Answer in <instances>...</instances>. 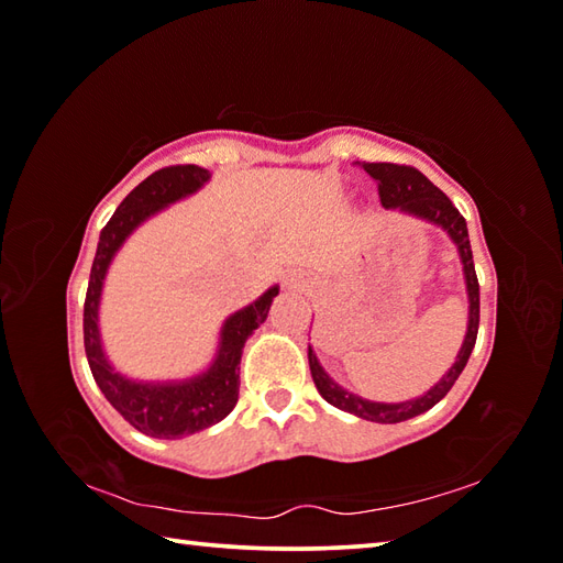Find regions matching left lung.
I'll return each instance as SVG.
<instances>
[{
    "mask_svg": "<svg viewBox=\"0 0 563 563\" xmlns=\"http://www.w3.org/2000/svg\"><path fill=\"white\" fill-rule=\"evenodd\" d=\"M360 168H365V174H369L377 180V194L385 208H402V211H409L419 218H427V221H432L437 225H442L444 231L450 233L456 247H460L466 290H470V328H466L464 345L460 350V355H456V362L452 365L450 373H446L440 383L430 389V393L417 399H409V402L383 405V402H369V399H362L357 395H350L347 389H342L338 383H332V379L325 375V369L320 367V362L316 355H312V350L308 352L312 379H316L318 393L325 397V402H330L338 409H345L350 415L369 419V422L397 424V422H405V419H412L417 415L427 412V409H432L446 393H450L452 385L456 383V377L462 375L466 360H470L474 350L476 330H479V280H476L470 233H466L464 216L456 211L454 203L432 184L430 178L419 174L417 168L402 166V164H365V161H362Z\"/></svg>",
    "mask_w": 563,
    "mask_h": 563,
    "instance_id": "8db88e82",
    "label": "left lung"
}]
</instances>
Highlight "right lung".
Returning <instances> with one entry per match:
<instances>
[{
  "label": "right lung",
  "mask_w": 563,
  "mask_h": 563,
  "mask_svg": "<svg viewBox=\"0 0 563 563\" xmlns=\"http://www.w3.org/2000/svg\"><path fill=\"white\" fill-rule=\"evenodd\" d=\"M208 180V170L194 164L166 166L151 174L146 180L131 190L123 198L117 213L109 218L99 235L97 258L91 265L87 300H84V350L91 367V375L97 379L103 397L109 399L113 409L126 419L129 424L136 427L139 432L158 440H178V437L201 432L206 427L221 422L223 417L231 415L238 402V365H241L243 345L251 332L268 318L271 302L278 288H271L261 300H255L251 308L235 312L233 318L225 320L221 350L213 367L206 375L188 379L180 385H141L113 373L111 365L103 357L99 328H97V308L101 283L107 275L113 253L119 251L133 228L144 218L156 213L166 203H174L178 198L194 194Z\"/></svg>",
  "instance_id": "add662e5"
}]
</instances>
